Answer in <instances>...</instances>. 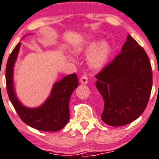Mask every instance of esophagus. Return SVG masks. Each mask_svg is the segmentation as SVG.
<instances>
[{
  "label": "esophagus",
  "mask_w": 159,
  "mask_h": 159,
  "mask_svg": "<svg viewBox=\"0 0 159 159\" xmlns=\"http://www.w3.org/2000/svg\"><path fill=\"white\" fill-rule=\"evenodd\" d=\"M80 82H81V83H82V84H87V82H88V79H87V76H86V75H82V77H81V78H80Z\"/></svg>",
  "instance_id": "34e87169"
}]
</instances>
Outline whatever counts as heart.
<instances>
[{
  "label": "heart",
  "mask_w": 159,
  "mask_h": 159,
  "mask_svg": "<svg viewBox=\"0 0 159 159\" xmlns=\"http://www.w3.org/2000/svg\"><path fill=\"white\" fill-rule=\"evenodd\" d=\"M87 54H91L88 57V65L92 69H101L106 66L111 57V47L108 43H102V41H92L84 49Z\"/></svg>",
  "instance_id": "b5f03b06"
}]
</instances>
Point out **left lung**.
<instances>
[{"label":"left lung","mask_w":159,"mask_h":159,"mask_svg":"<svg viewBox=\"0 0 159 159\" xmlns=\"http://www.w3.org/2000/svg\"><path fill=\"white\" fill-rule=\"evenodd\" d=\"M96 78L104 101L102 119L106 125H125L142 115L150 97L153 72L146 52L129 34L120 53Z\"/></svg>","instance_id":"obj_1"}]
</instances>
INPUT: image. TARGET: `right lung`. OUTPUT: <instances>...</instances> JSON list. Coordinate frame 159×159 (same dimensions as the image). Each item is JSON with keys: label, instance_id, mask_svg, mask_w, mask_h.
Instances as JSON below:
<instances>
[{"label": "right lung", "instance_id": "add662e5", "mask_svg": "<svg viewBox=\"0 0 159 159\" xmlns=\"http://www.w3.org/2000/svg\"><path fill=\"white\" fill-rule=\"evenodd\" d=\"M20 43L11 52L6 67V90L9 99L22 120L38 130L57 131L69 120V101L72 92L78 86L76 73L66 76L57 82L53 87L50 97L39 107L27 108L16 98L13 88V67L18 55Z\"/></svg>", "mask_w": 159, "mask_h": 159}]
</instances>
